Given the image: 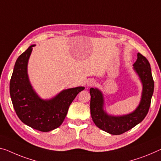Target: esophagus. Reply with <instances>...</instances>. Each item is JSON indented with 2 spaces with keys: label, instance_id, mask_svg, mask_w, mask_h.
I'll list each match as a JSON object with an SVG mask.
<instances>
[{
  "label": "esophagus",
  "instance_id": "obj_1",
  "mask_svg": "<svg viewBox=\"0 0 161 161\" xmlns=\"http://www.w3.org/2000/svg\"><path fill=\"white\" fill-rule=\"evenodd\" d=\"M94 83H95V81L93 80H88L87 81V85L89 86H91L94 85Z\"/></svg>",
  "mask_w": 161,
  "mask_h": 161
}]
</instances>
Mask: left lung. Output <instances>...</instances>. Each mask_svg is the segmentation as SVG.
Segmentation results:
<instances>
[{"label": "left lung", "mask_w": 161, "mask_h": 161, "mask_svg": "<svg viewBox=\"0 0 161 161\" xmlns=\"http://www.w3.org/2000/svg\"><path fill=\"white\" fill-rule=\"evenodd\" d=\"M133 66L142 82V92L139 106L129 114L108 115L103 110V97L101 91L97 88L90 89V108L92 119L98 128L109 134L121 135L131 130L144 119L149 111L154 91V80L150 65L145 57L137 53V61Z\"/></svg>", "instance_id": "8db88e82"}]
</instances>
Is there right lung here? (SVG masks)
<instances>
[{
    "mask_svg": "<svg viewBox=\"0 0 161 161\" xmlns=\"http://www.w3.org/2000/svg\"><path fill=\"white\" fill-rule=\"evenodd\" d=\"M34 46L31 45L16 60L10 80V96L22 122L41 132H49L62 125L70 103L85 88L63 90L49 100L39 98L32 88L27 74L28 60Z\"/></svg>",
    "mask_w": 161,
    "mask_h": 161,
    "instance_id": "1",
    "label": "right lung"
}]
</instances>
